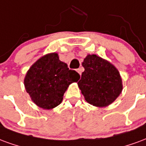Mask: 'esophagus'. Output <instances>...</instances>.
I'll return each instance as SVG.
<instances>
[{
  "mask_svg": "<svg viewBox=\"0 0 146 146\" xmlns=\"http://www.w3.org/2000/svg\"><path fill=\"white\" fill-rule=\"evenodd\" d=\"M82 71H83V69H82V68H78V69H77L78 73L80 74V75H81V74H82Z\"/></svg>",
  "mask_w": 146,
  "mask_h": 146,
  "instance_id": "esophagus-1",
  "label": "esophagus"
}]
</instances>
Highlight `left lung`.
Wrapping results in <instances>:
<instances>
[{
  "mask_svg": "<svg viewBox=\"0 0 146 146\" xmlns=\"http://www.w3.org/2000/svg\"><path fill=\"white\" fill-rule=\"evenodd\" d=\"M82 66L85 71L78 86L85 100L98 107L112 104L123 89L122 79L117 69L96 54H88Z\"/></svg>",
  "mask_w": 146,
  "mask_h": 146,
  "instance_id": "left-lung-1",
  "label": "left lung"
}]
</instances>
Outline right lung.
Wrapping results in <instances>:
<instances>
[{
  "label": "right lung",
  "mask_w": 146,
  "mask_h": 146,
  "mask_svg": "<svg viewBox=\"0 0 146 146\" xmlns=\"http://www.w3.org/2000/svg\"><path fill=\"white\" fill-rule=\"evenodd\" d=\"M79 74L59 60L57 53L46 54L34 63L26 73V92L37 106L44 110L57 107L70 84L77 82Z\"/></svg>",
  "instance_id": "obj_1"
}]
</instances>
